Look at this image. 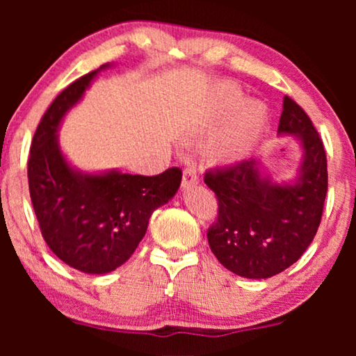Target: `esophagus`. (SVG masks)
I'll return each instance as SVG.
<instances>
[{
    "label": "esophagus",
    "instance_id": "esophagus-1",
    "mask_svg": "<svg viewBox=\"0 0 356 356\" xmlns=\"http://www.w3.org/2000/svg\"><path fill=\"white\" fill-rule=\"evenodd\" d=\"M197 183H199V177H197L196 170H193V168H186V170H184V173H183V181H181L183 189H189V188L196 186Z\"/></svg>",
    "mask_w": 356,
    "mask_h": 356
}]
</instances>
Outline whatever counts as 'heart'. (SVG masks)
I'll use <instances>...</instances> for the list:
<instances>
[{"label":"heart","instance_id":"1","mask_svg":"<svg viewBox=\"0 0 356 356\" xmlns=\"http://www.w3.org/2000/svg\"><path fill=\"white\" fill-rule=\"evenodd\" d=\"M233 111L236 113L228 124L207 145L209 159L217 163H235L246 157L259 140L266 126L267 110L261 102H243V94L236 86L220 82L213 87L211 104L199 116L194 131L197 134L209 133L230 116Z\"/></svg>","mask_w":356,"mask_h":356}]
</instances>
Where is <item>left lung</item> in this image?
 Here are the masks:
<instances>
[{"label": "left lung", "mask_w": 356, "mask_h": 356, "mask_svg": "<svg viewBox=\"0 0 356 356\" xmlns=\"http://www.w3.org/2000/svg\"><path fill=\"white\" fill-rule=\"evenodd\" d=\"M277 134L293 136L303 152L286 181H274L259 157L204 177L218 201L217 222L207 232L209 246L223 267L246 279H269L295 264L323 217L325 150L309 116L290 97H284Z\"/></svg>", "instance_id": "left-lung-1"}]
</instances>
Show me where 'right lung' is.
Here are the masks:
<instances>
[{
	"label": "right lung",
	"mask_w": 356,
	"mask_h": 356,
	"mask_svg": "<svg viewBox=\"0 0 356 356\" xmlns=\"http://www.w3.org/2000/svg\"><path fill=\"white\" fill-rule=\"evenodd\" d=\"M82 76L53 100L33 134L27 177L33 211L47 245L65 264L84 274H108L123 266L147 232L155 209L181 183V170L155 177L121 170L82 172L60 145V128L100 71Z\"/></svg>",
	"instance_id": "1"
}]
</instances>
